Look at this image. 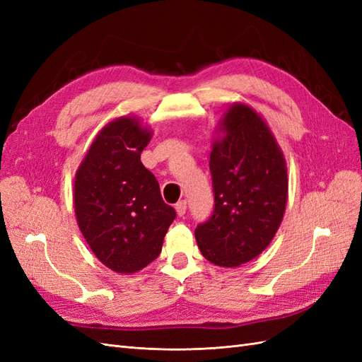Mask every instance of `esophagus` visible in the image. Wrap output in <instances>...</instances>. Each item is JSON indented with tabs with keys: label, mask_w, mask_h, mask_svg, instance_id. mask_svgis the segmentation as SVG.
<instances>
[{
	"label": "esophagus",
	"mask_w": 362,
	"mask_h": 362,
	"mask_svg": "<svg viewBox=\"0 0 362 362\" xmlns=\"http://www.w3.org/2000/svg\"><path fill=\"white\" fill-rule=\"evenodd\" d=\"M175 210H177L178 216H184L185 211H187V201L182 199V201L177 202V205H175Z\"/></svg>",
	"instance_id": "1"
}]
</instances>
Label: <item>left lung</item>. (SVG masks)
<instances>
[{
  "mask_svg": "<svg viewBox=\"0 0 362 362\" xmlns=\"http://www.w3.org/2000/svg\"><path fill=\"white\" fill-rule=\"evenodd\" d=\"M226 136L210 156L214 210L194 229L202 255L222 267L254 259L275 237L287 205V168L269 127L235 104L223 119Z\"/></svg>",
  "mask_w": 362,
  "mask_h": 362,
  "instance_id": "left-lung-1",
  "label": "left lung"
}]
</instances>
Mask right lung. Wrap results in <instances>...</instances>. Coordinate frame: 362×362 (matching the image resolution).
Returning a JSON list of instances; mask_svg holds the SVG:
<instances>
[{
	"label": "right lung",
	"mask_w": 362,
	"mask_h": 362,
	"mask_svg": "<svg viewBox=\"0 0 362 362\" xmlns=\"http://www.w3.org/2000/svg\"><path fill=\"white\" fill-rule=\"evenodd\" d=\"M151 133L131 117L103 128L75 178V214L96 258L117 273L146 267L161 252L173 208L140 161Z\"/></svg>",
	"instance_id": "obj_1"
}]
</instances>
